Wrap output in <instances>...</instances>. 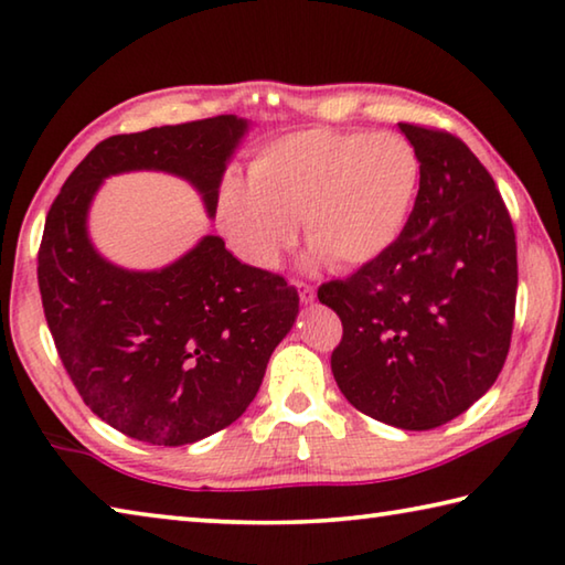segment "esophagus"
Here are the masks:
<instances>
[{"mask_svg":"<svg viewBox=\"0 0 565 565\" xmlns=\"http://www.w3.org/2000/svg\"><path fill=\"white\" fill-rule=\"evenodd\" d=\"M294 284H296V289H299V299H301L303 303H311V301L316 299V289H313V286L303 284V281H294Z\"/></svg>","mask_w":565,"mask_h":565,"instance_id":"1","label":"esophagus"}]
</instances>
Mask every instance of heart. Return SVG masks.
<instances>
[{"mask_svg":"<svg viewBox=\"0 0 565 565\" xmlns=\"http://www.w3.org/2000/svg\"><path fill=\"white\" fill-rule=\"evenodd\" d=\"M249 178H224L214 202L220 230L239 259L274 269L301 220L313 262L361 269L403 237L423 160L399 132L309 128L264 146Z\"/></svg>","mask_w":565,"mask_h":565,"instance_id":"obj_1","label":"heart"}]
</instances>
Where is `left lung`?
I'll return each mask as SVG.
<instances>
[{
    "mask_svg": "<svg viewBox=\"0 0 565 565\" xmlns=\"http://www.w3.org/2000/svg\"><path fill=\"white\" fill-rule=\"evenodd\" d=\"M423 160L403 237L318 301L341 316L331 371L377 423L435 429L504 367L516 309V234L487 168L452 132L397 122Z\"/></svg>",
    "mask_w": 565,
    "mask_h": 565,
    "instance_id": "left-lung-1",
    "label": "left lung"
}]
</instances>
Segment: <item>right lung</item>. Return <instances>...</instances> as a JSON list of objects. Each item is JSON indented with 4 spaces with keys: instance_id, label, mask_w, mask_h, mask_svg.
I'll use <instances>...</instances> for the list:
<instances>
[{
    "instance_id": "add662e5",
    "label": "right lung",
    "mask_w": 565,
    "mask_h": 565,
    "mask_svg": "<svg viewBox=\"0 0 565 565\" xmlns=\"http://www.w3.org/2000/svg\"><path fill=\"white\" fill-rule=\"evenodd\" d=\"M247 130L244 118L217 116L113 136L81 160L46 214L36 271L61 363L94 415L140 443L192 445L239 419L291 331L299 294L214 234L162 269H122L88 239L90 202L110 175L160 170L188 180L214 217Z\"/></svg>"
}]
</instances>
